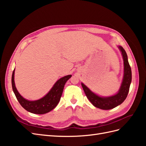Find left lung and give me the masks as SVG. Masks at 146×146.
I'll use <instances>...</instances> for the list:
<instances>
[{
    "label": "left lung",
    "instance_id": "1",
    "mask_svg": "<svg viewBox=\"0 0 146 146\" xmlns=\"http://www.w3.org/2000/svg\"><path fill=\"white\" fill-rule=\"evenodd\" d=\"M123 60V76L119 91L115 94L104 97L100 96L92 92L85 84L82 83L84 92L91 103L95 107L102 110H111L121 105L127 98L131 82V70L128 61L127 53L121 46H118Z\"/></svg>",
    "mask_w": 146,
    "mask_h": 146
}]
</instances>
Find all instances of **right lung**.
Listing matches in <instances>:
<instances>
[{
  "instance_id": "obj_1",
  "label": "right lung",
  "mask_w": 146,
  "mask_h": 146,
  "mask_svg": "<svg viewBox=\"0 0 146 146\" xmlns=\"http://www.w3.org/2000/svg\"><path fill=\"white\" fill-rule=\"evenodd\" d=\"M15 68L12 74L11 84L16 99L25 110L30 113L38 114L48 113L56 107L62 95L65 83L72 76V75H68L60 78L43 98L36 100H29L24 98L16 89L15 83Z\"/></svg>"
}]
</instances>
